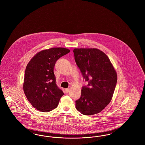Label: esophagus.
Segmentation results:
<instances>
[{
  "label": "esophagus",
  "mask_w": 145,
  "mask_h": 145,
  "mask_svg": "<svg viewBox=\"0 0 145 145\" xmlns=\"http://www.w3.org/2000/svg\"><path fill=\"white\" fill-rule=\"evenodd\" d=\"M69 90H70V89H69V88L65 89V92L66 93H69Z\"/></svg>",
  "instance_id": "34e87169"
}]
</instances>
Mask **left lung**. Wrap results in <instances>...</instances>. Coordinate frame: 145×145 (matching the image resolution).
<instances>
[{
    "instance_id": "left-lung-1",
    "label": "left lung",
    "mask_w": 145,
    "mask_h": 145,
    "mask_svg": "<svg viewBox=\"0 0 145 145\" xmlns=\"http://www.w3.org/2000/svg\"><path fill=\"white\" fill-rule=\"evenodd\" d=\"M76 63L87 86H83L76 109L85 115L97 114L110 103L117 83V73L110 59L97 48H74Z\"/></svg>"
}]
</instances>
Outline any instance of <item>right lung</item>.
Here are the masks:
<instances>
[{
  "instance_id": "right-lung-1",
  "label": "right lung",
  "mask_w": 145,
  "mask_h": 145,
  "mask_svg": "<svg viewBox=\"0 0 145 145\" xmlns=\"http://www.w3.org/2000/svg\"><path fill=\"white\" fill-rule=\"evenodd\" d=\"M69 52V49L62 47L44 49L28 63L23 90L29 102L37 110L49 112L57 106L64 93L55 83L54 67L57 60Z\"/></svg>"
}]
</instances>
